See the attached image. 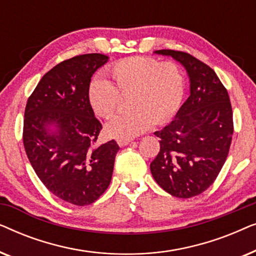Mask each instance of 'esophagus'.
<instances>
[{"instance_id": "obj_1", "label": "esophagus", "mask_w": 256, "mask_h": 256, "mask_svg": "<svg viewBox=\"0 0 256 256\" xmlns=\"http://www.w3.org/2000/svg\"><path fill=\"white\" fill-rule=\"evenodd\" d=\"M132 141V138H118L116 140V142H118V144L120 146H127V144H129V143H130Z\"/></svg>"}]
</instances>
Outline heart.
I'll list each match as a JSON object with an SVG mask.
<instances>
[{"mask_svg":"<svg viewBox=\"0 0 256 256\" xmlns=\"http://www.w3.org/2000/svg\"><path fill=\"white\" fill-rule=\"evenodd\" d=\"M115 86L102 76L90 80L87 99L94 113L108 118L120 108L122 96H130L129 113L114 116L106 124L113 138H134L163 124L180 110L184 96V76L174 62H160L150 57H130L112 65Z\"/></svg>","mask_w":256,"mask_h":256,"instance_id":"heart-1","label":"heart"}]
</instances>
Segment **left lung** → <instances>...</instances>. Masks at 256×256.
Wrapping results in <instances>:
<instances>
[{"instance_id":"8db88e82","label":"left lung","mask_w":256,"mask_h":256,"mask_svg":"<svg viewBox=\"0 0 256 256\" xmlns=\"http://www.w3.org/2000/svg\"><path fill=\"white\" fill-rule=\"evenodd\" d=\"M180 62L190 78V96L176 116L155 132L160 152L150 163L156 183L177 198L200 194L216 180L228 155L233 113L227 90L216 72L194 56L158 50Z\"/></svg>"}]
</instances>
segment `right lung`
Returning <instances> with one entry per match:
<instances>
[{"label":"right lung","mask_w":256,"mask_h":256,"mask_svg":"<svg viewBox=\"0 0 256 256\" xmlns=\"http://www.w3.org/2000/svg\"><path fill=\"white\" fill-rule=\"evenodd\" d=\"M107 56L87 54L45 73L28 99L23 143L34 172L56 197L85 206L110 183L118 143L96 144L102 126L94 116L87 88Z\"/></svg>","instance_id":"1"}]
</instances>
